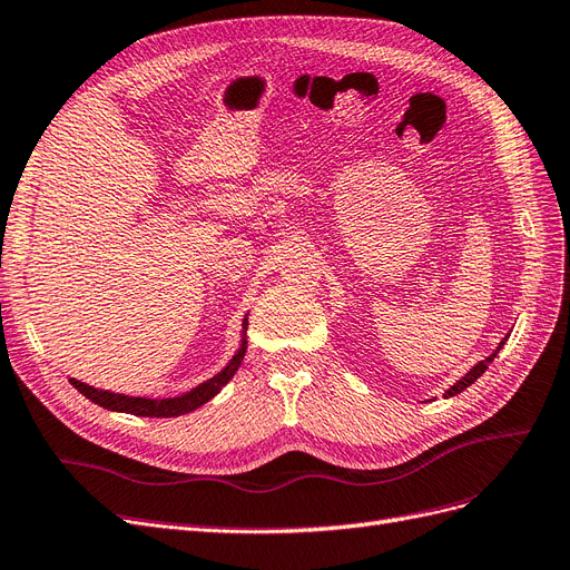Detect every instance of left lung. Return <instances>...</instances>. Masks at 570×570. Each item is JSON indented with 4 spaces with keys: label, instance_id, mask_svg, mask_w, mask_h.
Returning a JSON list of instances; mask_svg holds the SVG:
<instances>
[{
    "label": "left lung",
    "instance_id": "1",
    "mask_svg": "<svg viewBox=\"0 0 570 570\" xmlns=\"http://www.w3.org/2000/svg\"><path fill=\"white\" fill-rule=\"evenodd\" d=\"M504 342H507V337H504L502 342H499V347H497V350H494V352H492V354H490V356H488L485 361H480V364H475V366H473V368H471L469 373H465V375L461 377V381H456V383H454V385H452L450 390H446V392H444V396H454V394L463 392V390H465V387H469V385H473V383L478 381V377H480L482 373H485V371H488V364H492V361H494V356H497V352L504 347Z\"/></svg>",
    "mask_w": 570,
    "mask_h": 570
}]
</instances>
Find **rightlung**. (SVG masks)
I'll list each match as a JSON object with an SVG mask.
<instances>
[{
    "label": "right lung",
    "instance_id": "right-lung-1",
    "mask_svg": "<svg viewBox=\"0 0 570 570\" xmlns=\"http://www.w3.org/2000/svg\"><path fill=\"white\" fill-rule=\"evenodd\" d=\"M243 333H247V318L243 321ZM247 352V340L243 335V344H239L237 354L230 358V364L223 368L220 373H216L209 381L197 385L195 390H189L183 396H174V400H147V396H128V394H116V392H107V390H97L85 385L76 377H71V385L88 396L90 402L105 406L109 411H124V413H132V416H147V419H176L183 416V413H189L199 409L202 404H206L209 400L220 392L223 385H228L230 377L235 375V371L243 364Z\"/></svg>",
    "mask_w": 570,
    "mask_h": 570
}]
</instances>
